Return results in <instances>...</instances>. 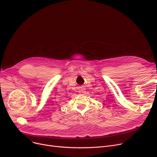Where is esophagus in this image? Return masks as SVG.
<instances>
[{
    "mask_svg": "<svg viewBox=\"0 0 157 157\" xmlns=\"http://www.w3.org/2000/svg\"><path fill=\"white\" fill-rule=\"evenodd\" d=\"M79 94H85V88L84 87H82V86H81V87H79Z\"/></svg>",
    "mask_w": 157,
    "mask_h": 157,
    "instance_id": "esophagus-1",
    "label": "esophagus"
}]
</instances>
